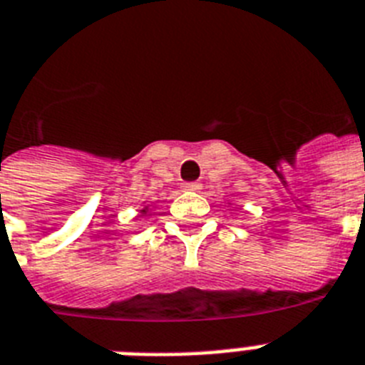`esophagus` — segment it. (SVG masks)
I'll return each mask as SVG.
<instances>
[{
  "mask_svg": "<svg viewBox=\"0 0 365 365\" xmlns=\"http://www.w3.org/2000/svg\"><path fill=\"white\" fill-rule=\"evenodd\" d=\"M182 188H185L186 192H200L201 185H200V182H186V185L182 186Z\"/></svg>",
  "mask_w": 365,
  "mask_h": 365,
  "instance_id": "1",
  "label": "esophagus"
}]
</instances>
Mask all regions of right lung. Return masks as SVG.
Instances as JSON below:
<instances>
[{"instance_id":"right-lung-1","label":"right lung","mask_w":365,"mask_h":365,"mask_svg":"<svg viewBox=\"0 0 365 365\" xmlns=\"http://www.w3.org/2000/svg\"><path fill=\"white\" fill-rule=\"evenodd\" d=\"M147 212H149V207H147V205H145V207L141 209V215H147Z\"/></svg>"}]
</instances>
